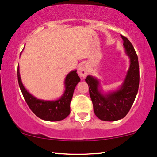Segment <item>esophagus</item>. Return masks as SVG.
<instances>
[{"label":"esophagus","mask_w":157,"mask_h":157,"mask_svg":"<svg viewBox=\"0 0 157 157\" xmlns=\"http://www.w3.org/2000/svg\"><path fill=\"white\" fill-rule=\"evenodd\" d=\"M78 75L80 77H86L87 75L89 74V71H88V68L86 65H81V66L78 68Z\"/></svg>","instance_id":"obj_1"}]
</instances>
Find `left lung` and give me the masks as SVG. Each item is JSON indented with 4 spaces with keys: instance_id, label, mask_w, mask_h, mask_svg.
Returning <instances> with one entry per match:
<instances>
[{
    "instance_id": "1",
    "label": "left lung",
    "mask_w": 157,
    "mask_h": 157,
    "mask_svg": "<svg viewBox=\"0 0 157 157\" xmlns=\"http://www.w3.org/2000/svg\"><path fill=\"white\" fill-rule=\"evenodd\" d=\"M121 37L126 55L130 58V67L121 87L105 94L100 90V81L96 77L89 75L86 78L95 115L104 121H116L125 117L138 92L140 68L137 55L128 39L122 35Z\"/></svg>"
}]
</instances>
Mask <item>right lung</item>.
I'll return each instance as SVG.
<instances>
[{
  "mask_svg": "<svg viewBox=\"0 0 157 157\" xmlns=\"http://www.w3.org/2000/svg\"><path fill=\"white\" fill-rule=\"evenodd\" d=\"M17 80L20 89L26 100L27 105L37 117L46 121H60L64 120L70 113V103L72 99L74 91L77 84L80 81L77 74V70L71 71L65 79V91L60 99L53 101H48L37 99L25 89L22 83L17 67Z\"/></svg>",
  "mask_w": 157,
  "mask_h": 157,
  "instance_id": "right-lung-1",
  "label": "right lung"
}]
</instances>
